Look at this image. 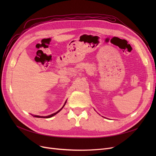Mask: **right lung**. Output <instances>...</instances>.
I'll use <instances>...</instances> for the list:
<instances>
[{
	"label": "right lung",
	"mask_w": 156,
	"mask_h": 156,
	"mask_svg": "<svg viewBox=\"0 0 156 156\" xmlns=\"http://www.w3.org/2000/svg\"><path fill=\"white\" fill-rule=\"evenodd\" d=\"M66 101H67V100L65 101V103H64V105L62 106V107L60 108V110H58L57 112H55V113H53V114H51V115H48V116H38V115H32L33 116H34V117H36V118H45V119H49V118H51V117H52V116H55V115H56L57 114V113H58L63 108V107L65 106V105H66Z\"/></svg>",
	"instance_id": "obj_1"
}]
</instances>
